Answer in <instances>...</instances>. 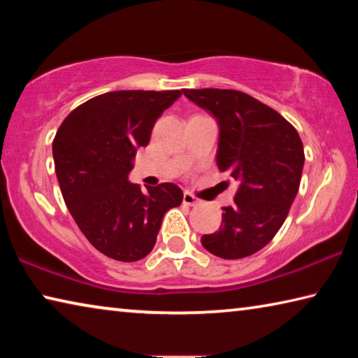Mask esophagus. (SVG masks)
<instances>
[{
  "mask_svg": "<svg viewBox=\"0 0 358 358\" xmlns=\"http://www.w3.org/2000/svg\"><path fill=\"white\" fill-rule=\"evenodd\" d=\"M183 203H186V205H189V207H192V205H197L199 201H197V197H194L191 192H185V194H183Z\"/></svg>",
  "mask_w": 358,
  "mask_h": 358,
  "instance_id": "1",
  "label": "esophagus"
}]
</instances>
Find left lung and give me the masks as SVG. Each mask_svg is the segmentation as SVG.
I'll return each mask as SVG.
<instances>
[{
  "instance_id": "1",
  "label": "left lung",
  "mask_w": 358,
  "mask_h": 358,
  "mask_svg": "<svg viewBox=\"0 0 358 358\" xmlns=\"http://www.w3.org/2000/svg\"><path fill=\"white\" fill-rule=\"evenodd\" d=\"M220 126L216 164L240 186L220 230L202 245L221 259H243L268 245L299 192L305 151L299 132L273 108L237 90H183Z\"/></svg>"
}]
</instances>
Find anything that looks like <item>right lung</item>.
Returning <instances> with one entry per match:
<instances>
[{
  "instance_id": "add662e5",
  "label": "right lung",
  "mask_w": 358,
  "mask_h": 358,
  "mask_svg": "<svg viewBox=\"0 0 358 358\" xmlns=\"http://www.w3.org/2000/svg\"><path fill=\"white\" fill-rule=\"evenodd\" d=\"M180 90H123L96 96L74 108L53 138L55 172L64 203L96 250L120 262L148 256L166 211L183 191L173 183L147 187L128 181L138 147Z\"/></svg>"
}]
</instances>
